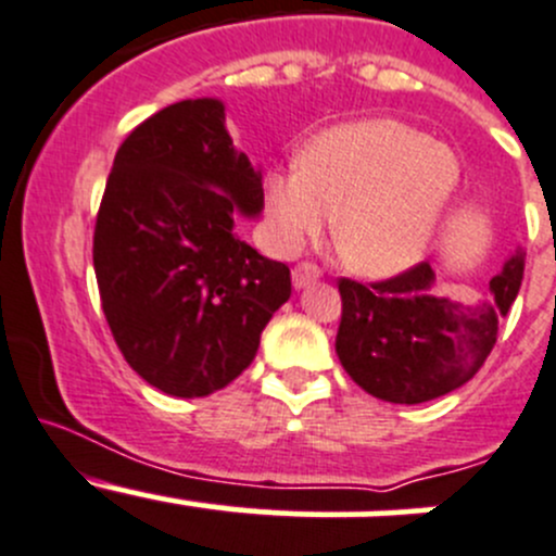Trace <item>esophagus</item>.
<instances>
[{"label":"esophagus","mask_w":556,"mask_h":556,"mask_svg":"<svg viewBox=\"0 0 556 556\" xmlns=\"http://www.w3.org/2000/svg\"><path fill=\"white\" fill-rule=\"evenodd\" d=\"M321 278V270H318L316 265H311V262H300V265L291 270V280H294V289H305L307 283H313V280Z\"/></svg>","instance_id":"esophagus-1"}]
</instances>
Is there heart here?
<instances>
[{"mask_svg": "<svg viewBox=\"0 0 556 556\" xmlns=\"http://www.w3.org/2000/svg\"><path fill=\"white\" fill-rule=\"evenodd\" d=\"M457 153L416 126L365 118L332 126L302 162L267 175V216L286 251L318 238L334 216L332 243L349 270L394 278L421 265L457 200Z\"/></svg>", "mask_w": 556, "mask_h": 556, "instance_id": "heart-1", "label": "heart"}]
</instances>
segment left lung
<instances>
[{
  "label": "left lung",
  "mask_w": 556,
  "mask_h": 556,
  "mask_svg": "<svg viewBox=\"0 0 556 556\" xmlns=\"http://www.w3.org/2000/svg\"><path fill=\"white\" fill-rule=\"evenodd\" d=\"M521 278V249L489 280L486 300L470 305L432 291L430 262L370 286L340 278L343 316L334 338L340 365L367 394L387 403L443 397L481 370Z\"/></svg>",
  "instance_id": "1"
}]
</instances>
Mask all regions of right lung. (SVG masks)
Returning a JSON list of instances; mask_svg holds the SVG:
<instances>
[{
	"instance_id": "right-lung-1",
	"label": "right lung",
	"mask_w": 556,
	"mask_h": 556,
	"mask_svg": "<svg viewBox=\"0 0 556 556\" xmlns=\"http://www.w3.org/2000/svg\"><path fill=\"white\" fill-rule=\"evenodd\" d=\"M262 207V169L232 146L222 99L169 104L121 142L93 273L121 354L159 392L191 400L232 383L289 300V267L235 232L238 213Z\"/></svg>"
}]
</instances>
